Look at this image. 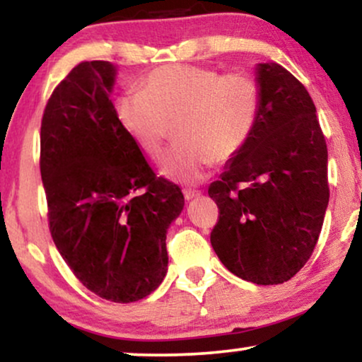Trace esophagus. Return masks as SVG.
Segmentation results:
<instances>
[{"label":"esophagus","instance_id":"1","mask_svg":"<svg viewBox=\"0 0 362 362\" xmlns=\"http://www.w3.org/2000/svg\"><path fill=\"white\" fill-rule=\"evenodd\" d=\"M200 194H202V192H200V190H195V189H184L185 200L195 199V197H200Z\"/></svg>","mask_w":362,"mask_h":362}]
</instances>
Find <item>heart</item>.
I'll return each mask as SVG.
<instances>
[{
    "label": "heart",
    "mask_w": 362,
    "mask_h": 362,
    "mask_svg": "<svg viewBox=\"0 0 362 362\" xmlns=\"http://www.w3.org/2000/svg\"><path fill=\"white\" fill-rule=\"evenodd\" d=\"M262 90L245 71L163 65L115 102L123 130L148 157L158 158L170 134L178 140L163 158V175L195 182L217 162L240 152L257 125Z\"/></svg>",
    "instance_id": "b5f03b06"
}]
</instances>
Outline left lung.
<instances>
[{"mask_svg": "<svg viewBox=\"0 0 362 362\" xmlns=\"http://www.w3.org/2000/svg\"><path fill=\"white\" fill-rule=\"evenodd\" d=\"M257 125L221 180L209 187L218 207L210 244L244 281L274 286L304 267L329 202L327 145L309 91L277 63L257 68Z\"/></svg>", "mask_w": 362, "mask_h": 362, "instance_id": "1", "label": "left lung"}]
</instances>
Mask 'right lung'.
I'll list each match as a JSON object with an SVG mask.
<instances>
[{"label": "right lung", "instance_id": "right-lung-1", "mask_svg": "<svg viewBox=\"0 0 362 362\" xmlns=\"http://www.w3.org/2000/svg\"><path fill=\"white\" fill-rule=\"evenodd\" d=\"M115 66L81 62L57 85L41 118L40 170L58 252L102 299L128 304L167 274V228L184 209L157 177L110 100Z\"/></svg>", "mask_w": 362, "mask_h": 362}]
</instances>
